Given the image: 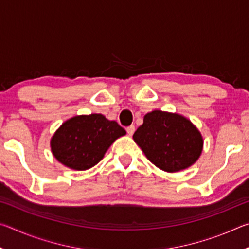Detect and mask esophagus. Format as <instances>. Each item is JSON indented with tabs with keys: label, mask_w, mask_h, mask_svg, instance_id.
Wrapping results in <instances>:
<instances>
[{
	"label": "esophagus",
	"mask_w": 249,
	"mask_h": 249,
	"mask_svg": "<svg viewBox=\"0 0 249 249\" xmlns=\"http://www.w3.org/2000/svg\"><path fill=\"white\" fill-rule=\"evenodd\" d=\"M126 132H127V134L129 135V136H132V135H133L134 132H135V126H134V125L128 126V127L126 128Z\"/></svg>",
	"instance_id": "34e87169"
}]
</instances>
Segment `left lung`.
I'll use <instances>...</instances> for the list:
<instances>
[{
    "label": "left lung",
    "instance_id": "left-lung-1",
    "mask_svg": "<svg viewBox=\"0 0 249 249\" xmlns=\"http://www.w3.org/2000/svg\"><path fill=\"white\" fill-rule=\"evenodd\" d=\"M133 138L149 161L167 172L187 169L203 149L202 135L190 120L159 109L147 113Z\"/></svg>",
    "mask_w": 249,
    "mask_h": 249
}]
</instances>
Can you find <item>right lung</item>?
Instances as JSON below:
<instances>
[{
	"instance_id": "obj_1",
	"label": "right lung",
	"mask_w": 249,
	"mask_h": 249,
	"mask_svg": "<svg viewBox=\"0 0 249 249\" xmlns=\"http://www.w3.org/2000/svg\"><path fill=\"white\" fill-rule=\"evenodd\" d=\"M125 134L115 121H108L102 114L78 115L56 130L50 147L59 162L81 171L95 166L109 146Z\"/></svg>"
}]
</instances>
